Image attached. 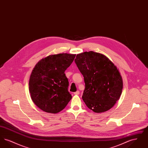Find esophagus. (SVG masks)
Returning <instances> with one entry per match:
<instances>
[{
  "mask_svg": "<svg viewBox=\"0 0 148 148\" xmlns=\"http://www.w3.org/2000/svg\"><path fill=\"white\" fill-rule=\"evenodd\" d=\"M79 94H80V92H79V90H77V92H74V95H79Z\"/></svg>",
  "mask_w": 148,
  "mask_h": 148,
  "instance_id": "esophagus-1",
  "label": "esophagus"
}]
</instances>
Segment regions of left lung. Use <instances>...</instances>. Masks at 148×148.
<instances>
[{"label": "left lung", "mask_w": 148, "mask_h": 148, "mask_svg": "<svg viewBox=\"0 0 148 148\" xmlns=\"http://www.w3.org/2000/svg\"><path fill=\"white\" fill-rule=\"evenodd\" d=\"M75 62L84 77L82 99L86 106L97 113L110 109L119 99L123 86L116 66L104 54L92 51L77 54Z\"/></svg>", "instance_id": "1"}]
</instances>
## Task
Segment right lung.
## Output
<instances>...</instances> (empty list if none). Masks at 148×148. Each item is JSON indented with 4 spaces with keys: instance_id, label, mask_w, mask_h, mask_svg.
<instances>
[{
    "instance_id": "obj_1",
    "label": "right lung",
    "mask_w": 148,
    "mask_h": 148,
    "mask_svg": "<svg viewBox=\"0 0 148 148\" xmlns=\"http://www.w3.org/2000/svg\"><path fill=\"white\" fill-rule=\"evenodd\" d=\"M76 54L50 55L35 65L30 75L29 90L32 101L42 111L59 113L72 98L68 92V79L64 73Z\"/></svg>"
}]
</instances>
